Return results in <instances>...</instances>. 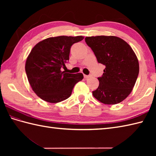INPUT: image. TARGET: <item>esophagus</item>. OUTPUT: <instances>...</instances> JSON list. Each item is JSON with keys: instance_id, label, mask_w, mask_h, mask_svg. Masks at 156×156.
I'll return each mask as SVG.
<instances>
[{"instance_id": "1", "label": "esophagus", "mask_w": 156, "mask_h": 156, "mask_svg": "<svg viewBox=\"0 0 156 156\" xmlns=\"http://www.w3.org/2000/svg\"><path fill=\"white\" fill-rule=\"evenodd\" d=\"M84 78H85L86 79H88V78H89L90 77V76H89V75H84Z\"/></svg>"}]
</instances>
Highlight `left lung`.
<instances>
[{"instance_id":"1","label":"left lung","mask_w":156,"mask_h":156,"mask_svg":"<svg viewBox=\"0 0 156 156\" xmlns=\"http://www.w3.org/2000/svg\"><path fill=\"white\" fill-rule=\"evenodd\" d=\"M85 41L98 62L106 67L103 74L98 78L99 86L92 91L93 97L106 105L124 101L133 90L140 70L137 58L131 46L115 36L87 37Z\"/></svg>"}]
</instances>
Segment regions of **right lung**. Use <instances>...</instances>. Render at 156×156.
<instances>
[{
  "label": "right lung",
  "instance_id": "right-lung-1",
  "mask_svg": "<svg viewBox=\"0 0 156 156\" xmlns=\"http://www.w3.org/2000/svg\"><path fill=\"white\" fill-rule=\"evenodd\" d=\"M83 36H58L41 41L31 49L25 63L31 87L39 98L50 103L70 97L75 84L83 79L82 73L69 74L61 68L69 60L71 46Z\"/></svg>",
  "mask_w": 156,
  "mask_h": 156
}]
</instances>
